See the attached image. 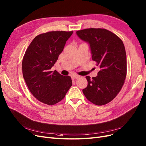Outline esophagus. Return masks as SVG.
<instances>
[{"instance_id":"obj_1","label":"esophagus","mask_w":146,"mask_h":146,"mask_svg":"<svg viewBox=\"0 0 146 146\" xmlns=\"http://www.w3.org/2000/svg\"><path fill=\"white\" fill-rule=\"evenodd\" d=\"M80 78V76L78 75H73L72 76V79H77V78Z\"/></svg>"}]
</instances>
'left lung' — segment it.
<instances>
[{"label":"left lung","instance_id":"obj_1","mask_svg":"<svg viewBox=\"0 0 146 146\" xmlns=\"http://www.w3.org/2000/svg\"><path fill=\"white\" fill-rule=\"evenodd\" d=\"M76 33L81 40L89 43L92 60L100 68L96 77H86L88 84L83 92L87 100L96 106L107 104L120 92L126 77L123 42L105 29H86Z\"/></svg>","mask_w":146,"mask_h":146}]
</instances>
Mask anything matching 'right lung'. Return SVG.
I'll list each match as a JSON object with an SVG mask.
<instances>
[{"instance_id":"add662e5","label":"right lung","mask_w":146,"mask_h":146,"mask_svg":"<svg viewBox=\"0 0 146 146\" xmlns=\"http://www.w3.org/2000/svg\"><path fill=\"white\" fill-rule=\"evenodd\" d=\"M72 33L40 34L33 39L23 57V75L29 90L38 101L48 106L62 101L72 85L70 76L51 71Z\"/></svg>"}]
</instances>
